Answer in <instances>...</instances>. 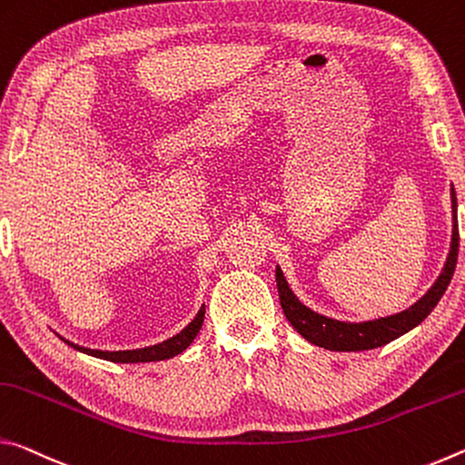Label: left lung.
Returning a JSON list of instances; mask_svg holds the SVG:
<instances>
[{"instance_id":"8db88e82","label":"left lung","mask_w":465,"mask_h":465,"mask_svg":"<svg viewBox=\"0 0 465 465\" xmlns=\"http://www.w3.org/2000/svg\"><path fill=\"white\" fill-rule=\"evenodd\" d=\"M451 210H453V231H451V247H449L447 262L440 270L439 278L435 280L424 296H420L412 307L395 315L371 319V322L350 323V322H338V319L325 317L322 313H315L307 304H302L296 299L294 292L288 286L282 270L276 265V282H278V294L280 304L288 322L294 327L301 336L315 344L319 348L333 350V352H361V350H372L379 346H385L393 341L395 338L404 336L416 325H420L430 311L437 307L440 296L445 294L451 276L455 272V263H458V249H460V231H458V200L451 189Z\"/></svg>"}]
</instances>
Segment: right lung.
<instances>
[{
  "label": "right lung",
  "instance_id": "obj_1",
  "mask_svg": "<svg viewBox=\"0 0 465 465\" xmlns=\"http://www.w3.org/2000/svg\"><path fill=\"white\" fill-rule=\"evenodd\" d=\"M203 315H205V307L200 309V313L195 315V319L192 323H189L185 330H181L177 336H173L169 340L161 341V344H154V346H148V348H138V350H93V348H84L74 344V341L61 338L65 341L67 346H72L75 350H80L84 354H90V356H96V359H103V361H111V362H154V361H166V359H173V356L181 354L183 350H187L189 344L195 340L197 333L202 330V323H203Z\"/></svg>",
  "mask_w": 465,
  "mask_h": 465
}]
</instances>
